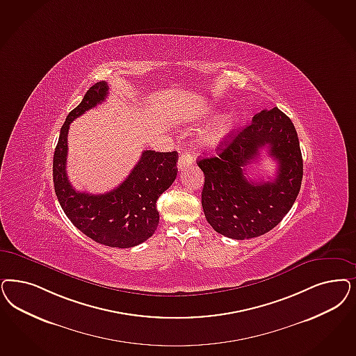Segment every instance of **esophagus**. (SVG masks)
<instances>
[{"label": "esophagus", "mask_w": 356, "mask_h": 356, "mask_svg": "<svg viewBox=\"0 0 356 356\" xmlns=\"http://www.w3.org/2000/svg\"><path fill=\"white\" fill-rule=\"evenodd\" d=\"M193 161H195V158H193L192 152L183 151L181 155H180V158H179V161H177V168H179L180 171H184L186 167H189V165L193 164Z\"/></svg>", "instance_id": "34e87169"}]
</instances>
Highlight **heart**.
<instances>
[{
  "instance_id": "obj_1",
  "label": "heart",
  "mask_w": 356,
  "mask_h": 356,
  "mask_svg": "<svg viewBox=\"0 0 356 356\" xmlns=\"http://www.w3.org/2000/svg\"><path fill=\"white\" fill-rule=\"evenodd\" d=\"M232 126H233V118L232 117H229V115L220 117L211 126V129L209 130L208 135L205 138L207 143L210 146L218 145L222 139L227 135V133L230 131Z\"/></svg>"
}]
</instances>
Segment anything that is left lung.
<instances>
[{
  "instance_id": "left-lung-1",
  "label": "left lung",
  "mask_w": 356,
  "mask_h": 356,
  "mask_svg": "<svg viewBox=\"0 0 356 356\" xmlns=\"http://www.w3.org/2000/svg\"><path fill=\"white\" fill-rule=\"evenodd\" d=\"M264 147L278 161L277 176L252 182L244 167ZM217 151V156L197 163L205 175L201 202L207 221L217 233L238 241L268 233L292 208L302 181V155L291 118L277 108L261 111Z\"/></svg>"
}]
</instances>
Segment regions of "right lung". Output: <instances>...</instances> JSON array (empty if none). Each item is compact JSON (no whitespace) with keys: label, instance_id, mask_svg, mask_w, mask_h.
Masks as SVG:
<instances>
[{"label":"right lung","instance_id":"right-lung-1","mask_svg":"<svg viewBox=\"0 0 356 356\" xmlns=\"http://www.w3.org/2000/svg\"><path fill=\"white\" fill-rule=\"evenodd\" d=\"M108 93L106 81L96 83L67 115L54 154V186L65 216L80 232L101 245L129 248L143 243L158 229L156 201L176 179L179 155L176 151L146 149L131 173L115 189L104 195L77 192L65 171L70 124L104 102Z\"/></svg>","mask_w":356,"mask_h":356}]
</instances>
